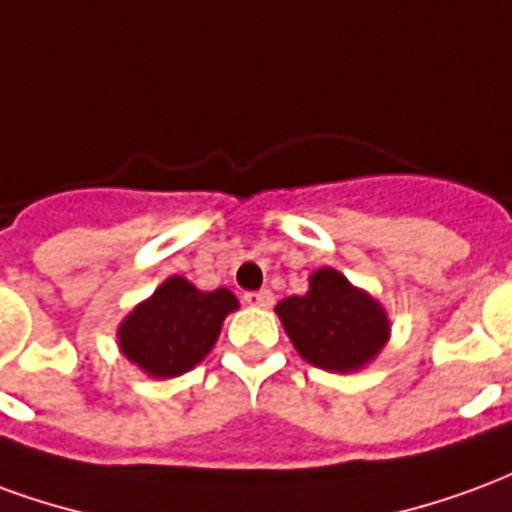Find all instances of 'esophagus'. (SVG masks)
Masks as SVG:
<instances>
[{
  "label": "esophagus",
  "mask_w": 512,
  "mask_h": 512,
  "mask_svg": "<svg viewBox=\"0 0 512 512\" xmlns=\"http://www.w3.org/2000/svg\"><path fill=\"white\" fill-rule=\"evenodd\" d=\"M244 301L249 307H271L274 304V293L271 290H255V293H246Z\"/></svg>",
  "instance_id": "1"
}]
</instances>
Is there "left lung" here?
Listing matches in <instances>:
<instances>
[{
  "label": "left lung",
  "instance_id": "left-lung-1",
  "mask_svg": "<svg viewBox=\"0 0 512 512\" xmlns=\"http://www.w3.org/2000/svg\"><path fill=\"white\" fill-rule=\"evenodd\" d=\"M277 315L293 348L329 373L362 370L389 340L384 307L334 268H318L310 290L279 301Z\"/></svg>",
  "mask_w": 512,
  "mask_h": 512
}]
</instances>
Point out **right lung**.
<instances>
[{
	"mask_svg": "<svg viewBox=\"0 0 512 512\" xmlns=\"http://www.w3.org/2000/svg\"><path fill=\"white\" fill-rule=\"evenodd\" d=\"M233 310L238 299L227 288L197 290L189 279L169 277L120 323V351L150 378L183 376L211 354Z\"/></svg>",
	"mask_w": 512,
	"mask_h": 512,
	"instance_id": "obj_1",
	"label": "right lung"
}]
</instances>
